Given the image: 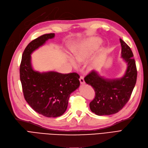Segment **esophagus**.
I'll return each instance as SVG.
<instances>
[{"instance_id": "34e87169", "label": "esophagus", "mask_w": 148, "mask_h": 148, "mask_svg": "<svg viewBox=\"0 0 148 148\" xmlns=\"http://www.w3.org/2000/svg\"><path fill=\"white\" fill-rule=\"evenodd\" d=\"M79 81H80V83H81V84H84L85 82H84V79L83 76H80V77H79Z\"/></svg>"}]
</instances>
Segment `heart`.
Here are the masks:
<instances>
[{"label": "heart", "mask_w": 148, "mask_h": 148, "mask_svg": "<svg viewBox=\"0 0 148 148\" xmlns=\"http://www.w3.org/2000/svg\"><path fill=\"white\" fill-rule=\"evenodd\" d=\"M101 45V40L99 38H92L86 41L75 43L72 47V51L75 60L83 62L89 59L95 51ZM71 64L76 67V64L72 59H70ZM96 62H92L89 65V69L92 70L95 67Z\"/></svg>", "instance_id": "1"}]
</instances>
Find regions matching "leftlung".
I'll return each instance as SVG.
<instances>
[{"instance_id":"obj_1","label":"left lung","mask_w":148,"mask_h":148,"mask_svg":"<svg viewBox=\"0 0 148 148\" xmlns=\"http://www.w3.org/2000/svg\"><path fill=\"white\" fill-rule=\"evenodd\" d=\"M121 57L127 64L125 75L121 78L107 79L95 71L86 76L85 82L92 86L95 96L89 103L92 112L98 116L118 113L129 101L136 84L137 70L130 48L120 38Z\"/></svg>"}]
</instances>
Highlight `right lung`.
<instances>
[{"label": "right lung", "mask_w": 148, "mask_h": 148, "mask_svg": "<svg viewBox=\"0 0 148 148\" xmlns=\"http://www.w3.org/2000/svg\"><path fill=\"white\" fill-rule=\"evenodd\" d=\"M54 35V33L44 34L29 43L23 52L19 69L25 100L34 111L48 118L65 113L70 94L80 84L76 73H40L33 69L30 55Z\"/></svg>", "instance_id": "1"}]
</instances>
